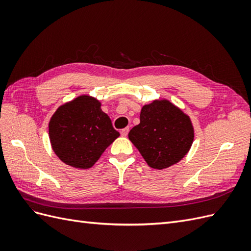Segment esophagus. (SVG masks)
I'll use <instances>...</instances> for the list:
<instances>
[{"mask_svg":"<svg viewBox=\"0 0 251 251\" xmlns=\"http://www.w3.org/2000/svg\"><path fill=\"white\" fill-rule=\"evenodd\" d=\"M128 130H130V128L128 127H125V128H123V130H121V136H124V137H126V136L128 134Z\"/></svg>","mask_w":251,"mask_h":251,"instance_id":"34e87169","label":"esophagus"}]
</instances>
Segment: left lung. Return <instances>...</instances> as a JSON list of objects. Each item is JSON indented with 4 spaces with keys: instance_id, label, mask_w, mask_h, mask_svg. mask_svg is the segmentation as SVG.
<instances>
[{
    "instance_id": "obj_1",
    "label": "left lung",
    "mask_w": 251,
    "mask_h": 251,
    "mask_svg": "<svg viewBox=\"0 0 251 251\" xmlns=\"http://www.w3.org/2000/svg\"><path fill=\"white\" fill-rule=\"evenodd\" d=\"M195 137L188 115L168 100H156L144 104L140 124L128 133L151 169L163 170L178 163L191 149Z\"/></svg>"
}]
</instances>
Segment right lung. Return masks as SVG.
I'll use <instances>...</instances> for the list:
<instances>
[{"label": "right lung", "mask_w": 251, "mask_h": 251, "mask_svg": "<svg viewBox=\"0 0 251 251\" xmlns=\"http://www.w3.org/2000/svg\"><path fill=\"white\" fill-rule=\"evenodd\" d=\"M101 103L80 95L62 104L49 121V138L55 155L76 169H90L119 137Z\"/></svg>", "instance_id": "obj_1"}]
</instances>
